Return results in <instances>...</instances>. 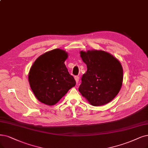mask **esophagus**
<instances>
[{
	"instance_id": "1",
	"label": "esophagus",
	"mask_w": 148,
	"mask_h": 148,
	"mask_svg": "<svg viewBox=\"0 0 148 148\" xmlns=\"http://www.w3.org/2000/svg\"><path fill=\"white\" fill-rule=\"evenodd\" d=\"M74 79H75V80L76 83L78 84V82H79V76H75V77H74Z\"/></svg>"
}]
</instances>
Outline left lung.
<instances>
[{
    "label": "left lung",
    "mask_w": 148,
    "mask_h": 148,
    "mask_svg": "<svg viewBox=\"0 0 148 148\" xmlns=\"http://www.w3.org/2000/svg\"><path fill=\"white\" fill-rule=\"evenodd\" d=\"M87 71L82 77L79 91L90 104L101 106L112 101L121 90L123 70L119 60L101 50L80 52Z\"/></svg>",
    "instance_id": "obj_1"
}]
</instances>
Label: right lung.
<instances>
[{
  "instance_id": "add662e5",
  "label": "right lung",
  "mask_w": 148,
  "mask_h": 148,
  "mask_svg": "<svg viewBox=\"0 0 148 148\" xmlns=\"http://www.w3.org/2000/svg\"><path fill=\"white\" fill-rule=\"evenodd\" d=\"M68 53L53 49L38 57L29 73L30 88L36 99L47 106H53L75 85L64 64Z\"/></svg>"
}]
</instances>
